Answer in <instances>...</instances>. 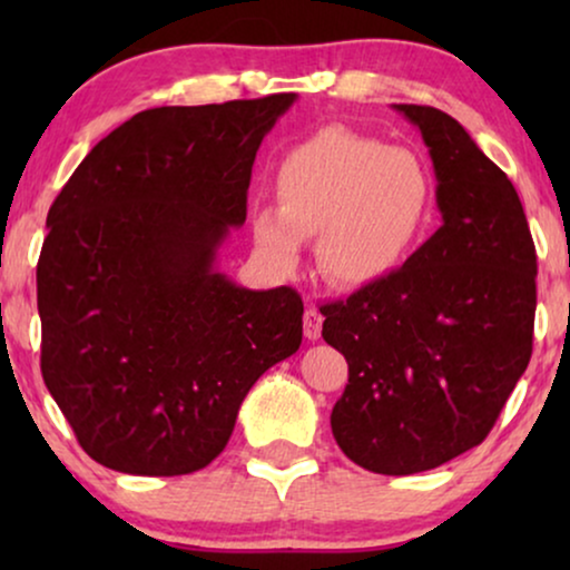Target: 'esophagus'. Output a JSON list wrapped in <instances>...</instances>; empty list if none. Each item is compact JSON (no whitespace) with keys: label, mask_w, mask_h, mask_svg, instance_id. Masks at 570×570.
Segmentation results:
<instances>
[{"label":"esophagus","mask_w":570,"mask_h":570,"mask_svg":"<svg viewBox=\"0 0 570 570\" xmlns=\"http://www.w3.org/2000/svg\"><path fill=\"white\" fill-rule=\"evenodd\" d=\"M322 322L324 316L318 314L316 308H308L306 314H303V334H306L308 340H318L322 337Z\"/></svg>","instance_id":"esophagus-1"}]
</instances>
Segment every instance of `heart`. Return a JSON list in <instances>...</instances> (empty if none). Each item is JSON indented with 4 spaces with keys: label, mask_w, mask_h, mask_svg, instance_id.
<instances>
[{
    "label": "heart",
    "mask_w": 570,
    "mask_h": 570,
    "mask_svg": "<svg viewBox=\"0 0 570 570\" xmlns=\"http://www.w3.org/2000/svg\"><path fill=\"white\" fill-rule=\"evenodd\" d=\"M277 207L252 217L254 246L277 275H293L303 238H316L318 272L340 291L384 283L423 238L433 184L417 155L326 127L275 170Z\"/></svg>",
    "instance_id": "heart-1"
}]
</instances>
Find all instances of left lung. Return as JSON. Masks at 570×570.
Returning <instances> with one entry per match:
<instances>
[{
	"mask_svg": "<svg viewBox=\"0 0 570 570\" xmlns=\"http://www.w3.org/2000/svg\"><path fill=\"white\" fill-rule=\"evenodd\" d=\"M435 170L443 225L384 283L322 306L347 361L332 433L379 474H415L485 441L532 357L537 254L509 176L462 124L396 104Z\"/></svg>",
	"mask_w": 570,
	"mask_h": 570,
	"instance_id": "left-lung-1",
	"label": "left lung"
}]
</instances>
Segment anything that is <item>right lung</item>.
<instances>
[{
    "label": "right lung",
    "instance_id": "1",
    "mask_svg": "<svg viewBox=\"0 0 570 570\" xmlns=\"http://www.w3.org/2000/svg\"><path fill=\"white\" fill-rule=\"evenodd\" d=\"M295 98L131 116L53 199L36 272L41 373L108 470L207 466L256 379L301 347L293 287L248 291L215 267L246 223L256 150Z\"/></svg>",
    "mask_w": 570,
    "mask_h": 570
}]
</instances>
